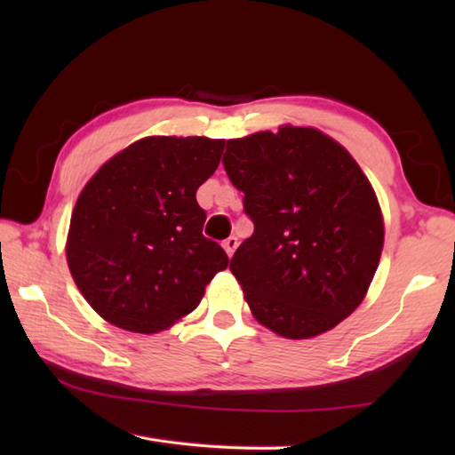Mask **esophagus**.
<instances>
[{
	"label": "esophagus",
	"instance_id": "34e87169",
	"mask_svg": "<svg viewBox=\"0 0 455 455\" xmlns=\"http://www.w3.org/2000/svg\"><path fill=\"white\" fill-rule=\"evenodd\" d=\"M222 246H225V251H227V255L228 257H233L235 255V251H236V246H238V241H236V236H228L225 243H222Z\"/></svg>",
	"mask_w": 455,
	"mask_h": 455
}]
</instances>
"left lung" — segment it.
I'll return each instance as SVG.
<instances>
[{
  "label": "left lung",
  "mask_w": 455,
  "mask_h": 455,
  "mask_svg": "<svg viewBox=\"0 0 455 455\" xmlns=\"http://www.w3.org/2000/svg\"><path fill=\"white\" fill-rule=\"evenodd\" d=\"M222 166L255 225L230 259L255 319L309 339L349 317L383 249L379 203L351 154L315 128L281 126L227 140Z\"/></svg>",
  "instance_id": "1"
}]
</instances>
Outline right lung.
Listing matches in <instances>:
<instances>
[{"mask_svg":"<svg viewBox=\"0 0 455 455\" xmlns=\"http://www.w3.org/2000/svg\"><path fill=\"white\" fill-rule=\"evenodd\" d=\"M225 140L142 138L108 160L80 192L68 233V267L100 317L158 333L192 313L222 246L203 235L196 190L220 163Z\"/></svg>","mask_w":455,"mask_h":455,"instance_id":"obj_1","label":"right lung"}]
</instances>
